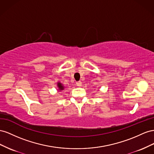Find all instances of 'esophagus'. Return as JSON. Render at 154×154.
<instances>
[{
    "instance_id": "34e87169",
    "label": "esophagus",
    "mask_w": 154,
    "mask_h": 154,
    "mask_svg": "<svg viewBox=\"0 0 154 154\" xmlns=\"http://www.w3.org/2000/svg\"><path fill=\"white\" fill-rule=\"evenodd\" d=\"M76 85H77V86H82V82H81V81H77V82H76Z\"/></svg>"
}]
</instances>
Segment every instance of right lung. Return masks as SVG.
Masks as SVG:
<instances>
[{"mask_svg": "<svg viewBox=\"0 0 154 154\" xmlns=\"http://www.w3.org/2000/svg\"><path fill=\"white\" fill-rule=\"evenodd\" d=\"M57 88H58L57 90L59 91H61L63 90L65 88V87L64 86L63 84H62V83L60 82H57Z\"/></svg>", "mask_w": 154, "mask_h": 154, "instance_id": "1", "label": "right lung"}]
</instances>
